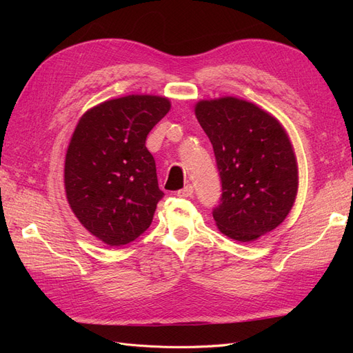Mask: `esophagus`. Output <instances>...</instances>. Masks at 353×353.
Returning a JSON list of instances; mask_svg holds the SVG:
<instances>
[{
	"instance_id": "34e87169",
	"label": "esophagus",
	"mask_w": 353,
	"mask_h": 353,
	"mask_svg": "<svg viewBox=\"0 0 353 353\" xmlns=\"http://www.w3.org/2000/svg\"><path fill=\"white\" fill-rule=\"evenodd\" d=\"M179 197H191L194 194V187L191 185V184H188V185H185L183 190H178V193H176Z\"/></svg>"
}]
</instances>
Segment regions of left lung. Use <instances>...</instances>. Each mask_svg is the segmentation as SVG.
<instances>
[{"label":"left lung","instance_id":"left-lung-1","mask_svg":"<svg viewBox=\"0 0 353 353\" xmlns=\"http://www.w3.org/2000/svg\"><path fill=\"white\" fill-rule=\"evenodd\" d=\"M196 117L221 178V201L212 212L218 228L245 243L279 227L297 193L296 157L280 122L234 97L197 103Z\"/></svg>","mask_w":353,"mask_h":353}]
</instances>
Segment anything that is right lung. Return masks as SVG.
<instances>
[{
    "mask_svg": "<svg viewBox=\"0 0 353 353\" xmlns=\"http://www.w3.org/2000/svg\"><path fill=\"white\" fill-rule=\"evenodd\" d=\"M169 109V100L157 95L109 100L85 113L72 135L68 201L82 225L108 245L140 237L165 196L145 140Z\"/></svg>",
    "mask_w": 353,
    "mask_h": 353,
    "instance_id": "obj_1",
    "label": "right lung"
}]
</instances>
